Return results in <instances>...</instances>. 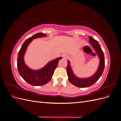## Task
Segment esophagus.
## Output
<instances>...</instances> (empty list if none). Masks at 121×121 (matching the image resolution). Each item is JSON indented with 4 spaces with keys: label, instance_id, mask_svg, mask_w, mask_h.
Returning <instances> with one entry per match:
<instances>
[{
    "label": "esophagus",
    "instance_id": "34e87169",
    "mask_svg": "<svg viewBox=\"0 0 121 121\" xmlns=\"http://www.w3.org/2000/svg\"><path fill=\"white\" fill-rule=\"evenodd\" d=\"M63 57L64 58H65V59H67V58L69 57V56L67 54L64 53L63 54Z\"/></svg>",
    "mask_w": 121,
    "mask_h": 121
}]
</instances>
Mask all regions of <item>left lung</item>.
<instances>
[{"label": "left lung", "mask_w": 121, "mask_h": 121, "mask_svg": "<svg viewBox=\"0 0 121 121\" xmlns=\"http://www.w3.org/2000/svg\"><path fill=\"white\" fill-rule=\"evenodd\" d=\"M89 43L91 44L95 50L98 54L99 58L100 59L99 65L96 72L95 74L91 77L87 78H79L74 74L70 64L69 60H68V65L67 67V74L69 77V80L71 84L78 87L80 88H86L88 87L95 83L97 80L99 79L104 72L105 65L104 56L103 51H102L100 45L98 44V42L92 37H89Z\"/></svg>", "instance_id": "obj_1"}]
</instances>
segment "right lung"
I'll return each instance as SVG.
<instances>
[{
    "mask_svg": "<svg viewBox=\"0 0 121 121\" xmlns=\"http://www.w3.org/2000/svg\"><path fill=\"white\" fill-rule=\"evenodd\" d=\"M42 33H38L28 38L23 44L18 53L17 59V67L20 76L30 85L33 86H42L49 82L53 75L58 61L61 59L60 57L51 61L44 67L37 71L32 70L26 65L24 57L27 47L33 39L45 36Z\"/></svg>",
    "mask_w": 121,
    "mask_h": 121,
    "instance_id": "1",
    "label": "right lung"
}]
</instances>
